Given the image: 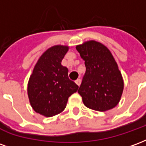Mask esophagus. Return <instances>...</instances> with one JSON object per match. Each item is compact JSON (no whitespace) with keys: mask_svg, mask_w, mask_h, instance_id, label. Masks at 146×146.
<instances>
[{"mask_svg":"<svg viewBox=\"0 0 146 146\" xmlns=\"http://www.w3.org/2000/svg\"><path fill=\"white\" fill-rule=\"evenodd\" d=\"M75 82H76V84H77V85L80 86V84H81V80H80V79L76 80V81H75Z\"/></svg>","mask_w":146,"mask_h":146,"instance_id":"esophagus-1","label":"esophagus"}]
</instances>
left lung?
I'll return each instance as SVG.
<instances>
[{
    "instance_id": "left-lung-1",
    "label": "left lung",
    "mask_w": 146,
    "mask_h": 146,
    "mask_svg": "<svg viewBox=\"0 0 146 146\" xmlns=\"http://www.w3.org/2000/svg\"><path fill=\"white\" fill-rule=\"evenodd\" d=\"M86 72L78 93L89 109L104 112L119 103L123 80L113 54L105 45L95 40L77 45Z\"/></svg>"
}]
</instances>
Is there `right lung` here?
Instances as JSON below:
<instances>
[{
    "mask_svg": "<svg viewBox=\"0 0 146 146\" xmlns=\"http://www.w3.org/2000/svg\"><path fill=\"white\" fill-rule=\"evenodd\" d=\"M68 46L55 45L44 52L34 66L28 82V97L33 110L50 117L62 112L68 98L78 85L68 76V69L62 60Z\"/></svg>",
    "mask_w": 146,
    "mask_h": 146,
    "instance_id": "right-lung-1",
    "label": "right lung"
}]
</instances>
